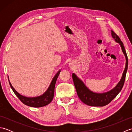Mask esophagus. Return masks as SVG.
I'll use <instances>...</instances> for the list:
<instances>
[{"label": "esophagus", "instance_id": "34e87169", "mask_svg": "<svg viewBox=\"0 0 132 132\" xmlns=\"http://www.w3.org/2000/svg\"><path fill=\"white\" fill-rule=\"evenodd\" d=\"M70 66H71V64H70Z\"/></svg>", "mask_w": 132, "mask_h": 132}]
</instances>
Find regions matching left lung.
<instances>
[{
    "mask_svg": "<svg viewBox=\"0 0 132 132\" xmlns=\"http://www.w3.org/2000/svg\"><path fill=\"white\" fill-rule=\"evenodd\" d=\"M111 34L113 38L121 46L122 51L124 54L126 58V65L124 72L122 74V78L115 87L112 90L105 92V93H95V92L89 90L85 85L82 81L79 79L74 73L72 74V80H73L78 97L83 103L89 106H103L107 105L119 94L123 86H124L128 65L127 54L125 51L124 44L120 40L119 36L113 30H111Z\"/></svg>",
    "mask_w": 132,
    "mask_h": 132,
    "instance_id": "1",
    "label": "left lung"
}]
</instances>
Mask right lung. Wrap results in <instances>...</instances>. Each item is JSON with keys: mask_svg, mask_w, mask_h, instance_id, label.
I'll return each instance as SVG.
<instances>
[{"mask_svg": "<svg viewBox=\"0 0 132 132\" xmlns=\"http://www.w3.org/2000/svg\"><path fill=\"white\" fill-rule=\"evenodd\" d=\"M60 71L61 70L58 71L57 72V73L55 75V76L53 78L52 82L50 83L49 88L47 89L46 91L45 92L44 94L41 95V96L35 97H28L22 96L21 95L18 93V92L14 89L12 85H11V83L10 82V80H9L10 85L11 88H12V91L16 96H18L19 99L20 100L22 103L28 106H32V107H41V106H44L49 104L52 101L54 94V87L55 82L56 80L57 79L59 74L60 73Z\"/></svg>", "mask_w": 132, "mask_h": 132, "instance_id": "1", "label": "right lung"}]
</instances>
